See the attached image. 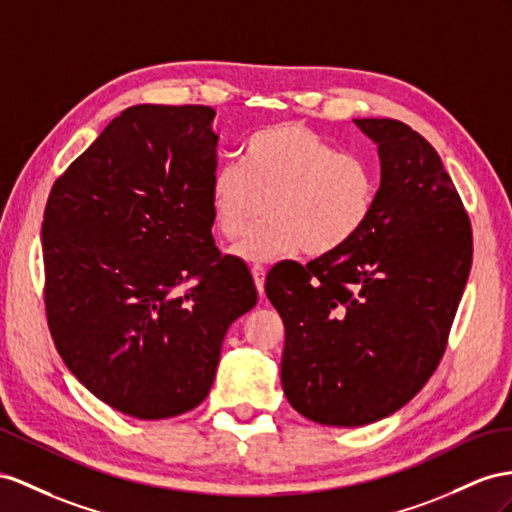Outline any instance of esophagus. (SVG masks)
Wrapping results in <instances>:
<instances>
[{
	"mask_svg": "<svg viewBox=\"0 0 512 512\" xmlns=\"http://www.w3.org/2000/svg\"><path fill=\"white\" fill-rule=\"evenodd\" d=\"M251 272H253V279H255V285H257V292H259V296H264L266 268H264V266H253V268H251Z\"/></svg>",
	"mask_w": 512,
	"mask_h": 512,
	"instance_id": "obj_1",
	"label": "esophagus"
}]
</instances>
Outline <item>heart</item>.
I'll list each match as a JSON object with an SVG mask.
<instances>
[{
	"label": "heart",
	"instance_id": "1",
	"mask_svg": "<svg viewBox=\"0 0 512 512\" xmlns=\"http://www.w3.org/2000/svg\"><path fill=\"white\" fill-rule=\"evenodd\" d=\"M381 177L365 155L339 153L305 123L268 125L246 140L242 164L218 168L209 183V209L222 238L235 240L266 199L268 220L233 246L248 264L298 251L329 257L342 251L372 218Z\"/></svg>",
	"mask_w": 512,
	"mask_h": 512
}]
</instances>
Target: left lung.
<instances>
[{"label": "left lung", "mask_w": 512, "mask_h": 512, "mask_svg": "<svg viewBox=\"0 0 512 512\" xmlns=\"http://www.w3.org/2000/svg\"><path fill=\"white\" fill-rule=\"evenodd\" d=\"M355 125L381 157L368 225L339 253L266 277L285 326L287 402L324 426L378 422L428 383L474 253L469 216L432 144L393 119Z\"/></svg>", "instance_id": "8db88e82"}]
</instances>
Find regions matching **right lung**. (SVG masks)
<instances>
[{
	"mask_svg": "<svg viewBox=\"0 0 512 512\" xmlns=\"http://www.w3.org/2000/svg\"><path fill=\"white\" fill-rule=\"evenodd\" d=\"M216 112L134 106L56 179L43 220L45 311L62 361L138 419L192 411L233 320L257 303L212 235Z\"/></svg>",
	"mask_w": 512,
	"mask_h": 512,
	"instance_id": "1",
	"label": "right lung"
}]
</instances>
